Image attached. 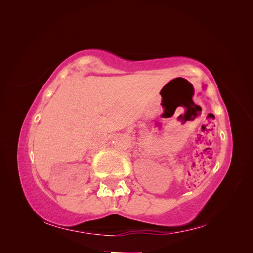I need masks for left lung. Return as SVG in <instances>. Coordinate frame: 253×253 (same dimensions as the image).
Instances as JSON below:
<instances>
[{
	"mask_svg": "<svg viewBox=\"0 0 253 253\" xmlns=\"http://www.w3.org/2000/svg\"><path fill=\"white\" fill-rule=\"evenodd\" d=\"M203 88L205 89V88H206V85H203Z\"/></svg>",
	"mask_w": 253,
	"mask_h": 253,
	"instance_id": "8db88e82",
	"label": "left lung"
}]
</instances>
